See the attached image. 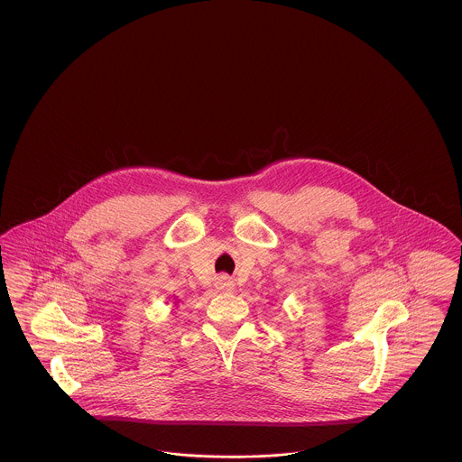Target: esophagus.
<instances>
[{"instance_id": "1", "label": "esophagus", "mask_w": 462, "mask_h": 462, "mask_svg": "<svg viewBox=\"0 0 462 462\" xmlns=\"http://www.w3.org/2000/svg\"><path fill=\"white\" fill-rule=\"evenodd\" d=\"M215 286H217V289L223 291V292H230V291H234V282H232L228 277H225V275H221V277L217 279Z\"/></svg>"}]
</instances>
